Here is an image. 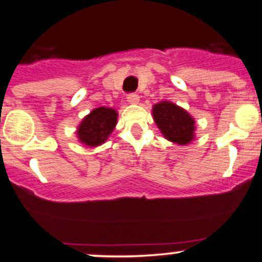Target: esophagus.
<instances>
[{
	"instance_id": "34e87169",
	"label": "esophagus",
	"mask_w": 262,
	"mask_h": 262,
	"mask_svg": "<svg viewBox=\"0 0 262 262\" xmlns=\"http://www.w3.org/2000/svg\"><path fill=\"white\" fill-rule=\"evenodd\" d=\"M126 99H128V102L130 103V104H138V103H139V96L136 93L129 94V96L126 97Z\"/></svg>"
}]
</instances>
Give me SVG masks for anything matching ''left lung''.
Segmentation results:
<instances>
[{
  "instance_id": "left-lung-1",
  "label": "left lung",
  "mask_w": 262,
  "mask_h": 262,
  "mask_svg": "<svg viewBox=\"0 0 262 262\" xmlns=\"http://www.w3.org/2000/svg\"><path fill=\"white\" fill-rule=\"evenodd\" d=\"M155 124L169 142L188 145L195 139V120L185 109L169 100H162L151 109Z\"/></svg>"
}]
</instances>
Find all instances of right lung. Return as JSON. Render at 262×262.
I'll return each mask as SVG.
<instances>
[{"mask_svg":"<svg viewBox=\"0 0 262 262\" xmlns=\"http://www.w3.org/2000/svg\"><path fill=\"white\" fill-rule=\"evenodd\" d=\"M118 112L109 107L93 109L79 123L77 128V138L80 144L89 148H96L105 143L109 136L113 133L117 125Z\"/></svg>","mask_w":262,"mask_h":262,"instance_id":"right-lung-1","label":"right lung"}]
</instances>
